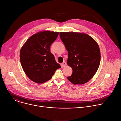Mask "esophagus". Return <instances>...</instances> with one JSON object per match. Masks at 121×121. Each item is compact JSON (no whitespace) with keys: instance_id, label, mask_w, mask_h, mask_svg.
Returning <instances> with one entry per match:
<instances>
[{"instance_id":"obj_1","label":"esophagus","mask_w":121,"mask_h":121,"mask_svg":"<svg viewBox=\"0 0 121 121\" xmlns=\"http://www.w3.org/2000/svg\"><path fill=\"white\" fill-rule=\"evenodd\" d=\"M67 65V63L65 61H64L63 63H61V67H64Z\"/></svg>"}]
</instances>
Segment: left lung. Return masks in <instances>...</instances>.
<instances>
[{
    "instance_id": "left-lung-1",
    "label": "left lung",
    "mask_w": 121,
    "mask_h": 121,
    "mask_svg": "<svg viewBox=\"0 0 121 121\" xmlns=\"http://www.w3.org/2000/svg\"><path fill=\"white\" fill-rule=\"evenodd\" d=\"M60 36L68 52L67 64L73 73L67 79L74 85L88 82L96 73L100 61L99 46L85 33L60 32Z\"/></svg>"
}]
</instances>
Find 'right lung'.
Masks as SVG:
<instances>
[{
  "label": "right lung",
  "instance_id": "right-lung-1",
  "mask_svg": "<svg viewBox=\"0 0 121 121\" xmlns=\"http://www.w3.org/2000/svg\"><path fill=\"white\" fill-rule=\"evenodd\" d=\"M59 33L49 31L37 33L22 47L20 54L21 65L26 75L33 82L44 83L52 78L57 69L61 68L50 49Z\"/></svg>",
  "mask_w": 121,
  "mask_h": 121
}]
</instances>
